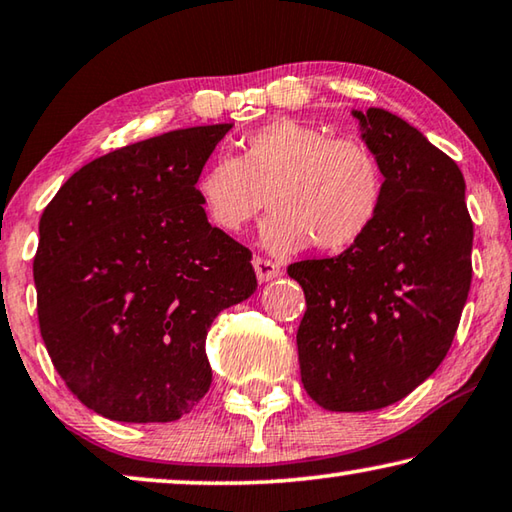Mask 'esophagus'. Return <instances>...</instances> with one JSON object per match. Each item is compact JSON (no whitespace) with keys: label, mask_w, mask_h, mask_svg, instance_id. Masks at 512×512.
I'll return each instance as SVG.
<instances>
[{"label":"esophagus","mask_w":512,"mask_h":512,"mask_svg":"<svg viewBox=\"0 0 512 512\" xmlns=\"http://www.w3.org/2000/svg\"><path fill=\"white\" fill-rule=\"evenodd\" d=\"M253 266H255V273H257V280L259 282H269L273 278H278L280 275V266L271 262V259H262V257H255L253 259Z\"/></svg>","instance_id":"1"}]
</instances>
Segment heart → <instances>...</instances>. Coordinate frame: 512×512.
I'll list each match as a JSON object with an SVG mask.
<instances>
[{
	"mask_svg": "<svg viewBox=\"0 0 512 512\" xmlns=\"http://www.w3.org/2000/svg\"><path fill=\"white\" fill-rule=\"evenodd\" d=\"M241 148V157L221 154L196 180L200 205L221 232H243L271 202L275 212L259 234L266 250L291 255L314 241L342 253L376 223L385 177L364 143L278 118L248 134Z\"/></svg>",
	"mask_w": 512,
	"mask_h": 512,
	"instance_id": "obj_1",
	"label": "heart"
}]
</instances>
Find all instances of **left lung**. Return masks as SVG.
<instances>
[{"instance_id":"obj_1","label":"left lung","mask_w":512,"mask_h":512,"mask_svg":"<svg viewBox=\"0 0 512 512\" xmlns=\"http://www.w3.org/2000/svg\"><path fill=\"white\" fill-rule=\"evenodd\" d=\"M385 196L342 255L287 269L305 291L300 380L332 412L380 410L440 367L472 285L474 225L451 157L385 109L353 111Z\"/></svg>"}]
</instances>
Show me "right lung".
<instances>
[{
  "label": "right lung",
  "instance_id": "obj_1",
  "mask_svg": "<svg viewBox=\"0 0 512 512\" xmlns=\"http://www.w3.org/2000/svg\"><path fill=\"white\" fill-rule=\"evenodd\" d=\"M230 129H175L104 154L40 216V335L97 415L154 424L191 412L212 385L207 330L255 294L253 255L209 225L196 193Z\"/></svg>",
  "mask_w": 512,
  "mask_h": 512
}]
</instances>
